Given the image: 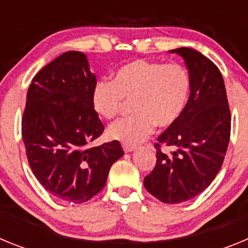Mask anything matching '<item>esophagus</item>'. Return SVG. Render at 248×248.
I'll use <instances>...</instances> for the list:
<instances>
[{"label":"esophagus","instance_id":"34e87169","mask_svg":"<svg viewBox=\"0 0 248 248\" xmlns=\"http://www.w3.org/2000/svg\"><path fill=\"white\" fill-rule=\"evenodd\" d=\"M135 149L134 145H130V144H123V150L125 151V153H130V151H133Z\"/></svg>","mask_w":248,"mask_h":248}]
</instances>
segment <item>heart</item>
<instances>
[{
  "label": "heart",
  "instance_id": "obj_1",
  "mask_svg": "<svg viewBox=\"0 0 248 248\" xmlns=\"http://www.w3.org/2000/svg\"><path fill=\"white\" fill-rule=\"evenodd\" d=\"M189 94L190 77L183 65L138 59L120 67L114 80H98L91 102L99 117L113 119L125 100L133 99L135 113L108 129L111 139L133 145L148 138L155 125H172L183 113Z\"/></svg>",
  "mask_w": 248,
  "mask_h": 248
}]
</instances>
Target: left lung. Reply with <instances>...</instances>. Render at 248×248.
<instances>
[{"label":"left lung","instance_id":"1","mask_svg":"<svg viewBox=\"0 0 248 248\" xmlns=\"http://www.w3.org/2000/svg\"><path fill=\"white\" fill-rule=\"evenodd\" d=\"M190 77V97L179 119L157 137L156 164L144 186L165 203L194 199L212 183L226 155L231 114L222 74L192 48H176ZM171 146L172 154L161 150Z\"/></svg>","mask_w":248,"mask_h":248}]
</instances>
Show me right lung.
Segmentation results:
<instances>
[{
  "label": "right lung",
  "instance_id": "add662e5",
  "mask_svg": "<svg viewBox=\"0 0 248 248\" xmlns=\"http://www.w3.org/2000/svg\"><path fill=\"white\" fill-rule=\"evenodd\" d=\"M97 77L82 52L69 50L32 79L22 118L28 164L39 184L65 202L91 200L124 155L119 141L89 146L104 130L91 94Z\"/></svg>",
  "mask_w": 248,
  "mask_h": 248
}]
</instances>
